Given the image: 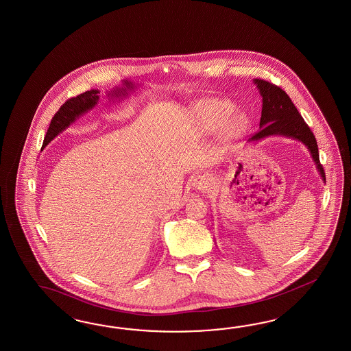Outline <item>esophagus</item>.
<instances>
[{"label": "esophagus", "instance_id": "obj_1", "mask_svg": "<svg viewBox=\"0 0 351 351\" xmlns=\"http://www.w3.org/2000/svg\"><path fill=\"white\" fill-rule=\"evenodd\" d=\"M208 185V181L207 178L203 176V175H195L194 178H191V188L195 190H203L204 188H207Z\"/></svg>", "mask_w": 351, "mask_h": 351}]
</instances>
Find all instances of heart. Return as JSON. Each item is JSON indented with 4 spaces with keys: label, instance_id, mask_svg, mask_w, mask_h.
<instances>
[{
    "label": "heart",
    "instance_id": "heart-1",
    "mask_svg": "<svg viewBox=\"0 0 351 351\" xmlns=\"http://www.w3.org/2000/svg\"><path fill=\"white\" fill-rule=\"evenodd\" d=\"M232 110H234L232 104L225 101H209L206 104H200L198 107L200 121L207 129H216L222 123H226L228 117L232 114ZM243 123H244L243 119L240 116H237L231 121V129L237 130L243 126Z\"/></svg>",
    "mask_w": 351,
    "mask_h": 351
}]
</instances>
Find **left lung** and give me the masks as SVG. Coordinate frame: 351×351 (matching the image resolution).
Returning <instances> with one entry per match:
<instances>
[{"label": "left lung", "instance_id": "8db88e82", "mask_svg": "<svg viewBox=\"0 0 351 351\" xmlns=\"http://www.w3.org/2000/svg\"><path fill=\"white\" fill-rule=\"evenodd\" d=\"M253 83L258 88L259 95H262L263 104L259 130L249 139V142H258L267 136L281 135L303 143L308 151L311 152L314 165L322 180L326 182V175L319 162L315 136L304 121L295 104L291 102L290 97L280 86L265 82L263 79H254Z\"/></svg>", "mask_w": 351, "mask_h": 351}]
</instances>
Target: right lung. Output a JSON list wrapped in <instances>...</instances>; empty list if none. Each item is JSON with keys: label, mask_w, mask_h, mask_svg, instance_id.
I'll use <instances>...</instances> for the list:
<instances>
[{"label": "right lung", "mask_w": 351, "mask_h": 351, "mask_svg": "<svg viewBox=\"0 0 351 351\" xmlns=\"http://www.w3.org/2000/svg\"><path fill=\"white\" fill-rule=\"evenodd\" d=\"M136 86L133 82L130 80H123V86H114L111 92H108L107 95L112 99H123L126 98L130 92H133ZM99 90L98 89H90L86 90L83 95H76L74 98L67 99L65 104L60 107L56 114L52 117L49 128H48L45 142L42 145V149L46 148L48 143L51 142L55 136H57L61 132H64L66 128H69L73 123H75L76 119L80 116L86 114L90 111L99 99Z\"/></svg>", "instance_id": "add662e5"}]
</instances>
